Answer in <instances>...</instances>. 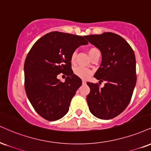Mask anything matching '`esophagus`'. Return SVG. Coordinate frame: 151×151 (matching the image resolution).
Masks as SVG:
<instances>
[{
  "label": "esophagus",
  "instance_id": "34e87169",
  "mask_svg": "<svg viewBox=\"0 0 151 151\" xmlns=\"http://www.w3.org/2000/svg\"><path fill=\"white\" fill-rule=\"evenodd\" d=\"M82 83H83V84H85V83H86V80H84V79H82Z\"/></svg>",
  "mask_w": 151,
  "mask_h": 151
}]
</instances>
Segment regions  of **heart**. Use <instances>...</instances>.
I'll use <instances>...</instances> for the list:
<instances>
[{"label": "heart", "instance_id": "obj_1", "mask_svg": "<svg viewBox=\"0 0 151 151\" xmlns=\"http://www.w3.org/2000/svg\"><path fill=\"white\" fill-rule=\"evenodd\" d=\"M96 52H99V50H98L97 48H90L89 50H88V54H89L90 58L91 57L94 53H96ZM76 56H77V51L74 50V51L72 52V55H71V61L74 62V60H75L76 59ZM74 72L76 75H77L78 77L81 78H83V79H84V78L88 77V76H90L91 73V70H88V68H84V67H81V66L77 67V68L74 69Z\"/></svg>", "mask_w": 151, "mask_h": 151}]
</instances>
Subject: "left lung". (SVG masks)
<instances>
[{"mask_svg":"<svg viewBox=\"0 0 151 151\" xmlns=\"http://www.w3.org/2000/svg\"><path fill=\"white\" fill-rule=\"evenodd\" d=\"M84 37L101 52L102 61L94 77L105 81L103 88L86 83L90 88L86 96L89 110L99 119H112L127 107L137 83L134 50L126 40L112 32Z\"/></svg>","mask_w":151,"mask_h":151,"instance_id":"8db88e82","label":"left lung"}]
</instances>
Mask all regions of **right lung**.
<instances>
[{
  "mask_svg": "<svg viewBox=\"0 0 151 151\" xmlns=\"http://www.w3.org/2000/svg\"><path fill=\"white\" fill-rule=\"evenodd\" d=\"M86 44L83 36L52 32L40 38L27 54L24 66L27 96L36 112L47 120H58L68 113L82 83L71 68V55ZM60 73L68 76L65 83L57 79Z\"/></svg>",
  "mask_w": 151,
  "mask_h": 151,
  "instance_id": "right-lung-1",
  "label": "right lung"
}]
</instances>
